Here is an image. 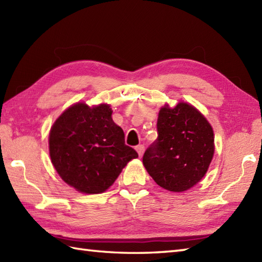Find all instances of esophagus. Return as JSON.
<instances>
[{
	"label": "esophagus",
	"mask_w": 262,
	"mask_h": 262,
	"mask_svg": "<svg viewBox=\"0 0 262 262\" xmlns=\"http://www.w3.org/2000/svg\"><path fill=\"white\" fill-rule=\"evenodd\" d=\"M136 151H137L138 155H140V157L142 158L144 151H145V147H144V145H142V144H141V145H137L136 146Z\"/></svg>",
	"instance_id": "obj_1"
}]
</instances>
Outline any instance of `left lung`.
<instances>
[{"mask_svg":"<svg viewBox=\"0 0 262 262\" xmlns=\"http://www.w3.org/2000/svg\"><path fill=\"white\" fill-rule=\"evenodd\" d=\"M158 138L143 157L153 180L166 190H188L203 179L214 155V132L207 119L186 102L161 108Z\"/></svg>","mask_w":262,"mask_h":262,"instance_id":"obj_1","label":"left lung"}]
</instances>
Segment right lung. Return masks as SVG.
<instances>
[{
	"instance_id": "right-lung-1",
	"label": "right lung",
	"mask_w": 262,
	"mask_h": 262,
	"mask_svg": "<svg viewBox=\"0 0 262 262\" xmlns=\"http://www.w3.org/2000/svg\"><path fill=\"white\" fill-rule=\"evenodd\" d=\"M109 104L79 102L60 115L49 133V154L60 178L83 193L107 190L130 160L124 130L111 118Z\"/></svg>"
}]
</instances>
